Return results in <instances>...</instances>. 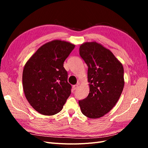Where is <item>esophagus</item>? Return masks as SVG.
Instances as JSON below:
<instances>
[{"mask_svg": "<svg viewBox=\"0 0 148 148\" xmlns=\"http://www.w3.org/2000/svg\"><path fill=\"white\" fill-rule=\"evenodd\" d=\"M78 84L73 85V90H76V89L78 88Z\"/></svg>", "mask_w": 148, "mask_h": 148, "instance_id": "obj_1", "label": "esophagus"}]
</instances>
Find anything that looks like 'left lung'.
Here are the masks:
<instances>
[{
    "label": "left lung",
    "instance_id": "1",
    "mask_svg": "<svg viewBox=\"0 0 148 148\" xmlns=\"http://www.w3.org/2000/svg\"><path fill=\"white\" fill-rule=\"evenodd\" d=\"M79 55L88 66L89 93L79 106L86 117L100 118L119 99L125 84L123 67L109 49L95 41L80 45Z\"/></svg>",
    "mask_w": 148,
    "mask_h": 148
}]
</instances>
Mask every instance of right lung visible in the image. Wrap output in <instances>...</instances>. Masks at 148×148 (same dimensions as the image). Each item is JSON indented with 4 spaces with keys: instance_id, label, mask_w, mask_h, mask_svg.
I'll use <instances>...</instances> for the list:
<instances>
[{
    "instance_id": "obj_1",
    "label": "right lung",
    "mask_w": 148,
    "mask_h": 148,
    "mask_svg": "<svg viewBox=\"0 0 148 148\" xmlns=\"http://www.w3.org/2000/svg\"><path fill=\"white\" fill-rule=\"evenodd\" d=\"M75 44L53 40L40 47L26 62L23 71V88L29 104L38 112L53 115L62 109L71 94L64 62Z\"/></svg>"
}]
</instances>
